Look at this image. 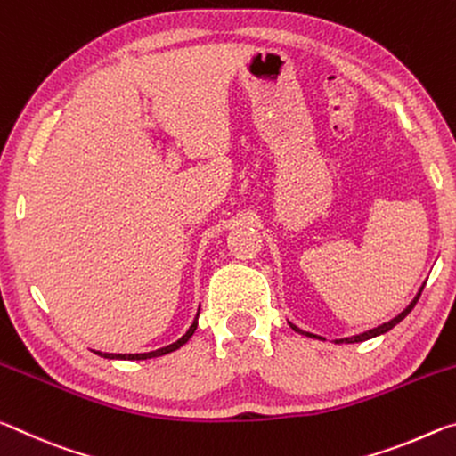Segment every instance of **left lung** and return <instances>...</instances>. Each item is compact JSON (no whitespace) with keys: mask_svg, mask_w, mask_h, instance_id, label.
Instances as JSON below:
<instances>
[{"mask_svg":"<svg viewBox=\"0 0 456 456\" xmlns=\"http://www.w3.org/2000/svg\"><path fill=\"white\" fill-rule=\"evenodd\" d=\"M424 285L427 283H422L420 285V289H419V293H416L414 296V299L411 304H408L403 312H400L396 318H392V320H388V322H384V323H380V326H376V328H372V330H368V331H362V334H358V336H350V338H342V339H334L336 344H358V342H366V339H372V338H376V336H382V334H386V331H390L392 328L396 326V323H400L403 322L408 314L412 312V307L416 305V302H419V297H420V293H422V289H424ZM289 323V328L293 330V331H297V334H302V336H307V338H318V339H323V338H320V336H315V334H310V331H304V330H299L297 326H293L291 322H288Z\"/></svg>","mask_w":456,"mask_h":456,"instance_id":"1","label":"left lung"}]
</instances>
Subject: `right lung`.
Returning a JSON list of instances; mask_svg holds the SVG:
<instances>
[{
	"label": "right lung",
	"mask_w": 456,
	"mask_h": 456,
	"mask_svg": "<svg viewBox=\"0 0 456 456\" xmlns=\"http://www.w3.org/2000/svg\"><path fill=\"white\" fill-rule=\"evenodd\" d=\"M199 310H200V305H199ZM197 323H199V312H197V315H195V320H192L191 328H189L187 331H184V334H183L179 339H176V342L165 346V348L152 350V352H144V354H108V352H100V350H92V352L98 354V356H102V358H108V360H146V358H159V356H165V354H171V352H175V350H179L181 346L187 344L189 339H191V336L195 334Z\"/></svg>",
	"instance_id": "add662e5"
}]
</instances>
